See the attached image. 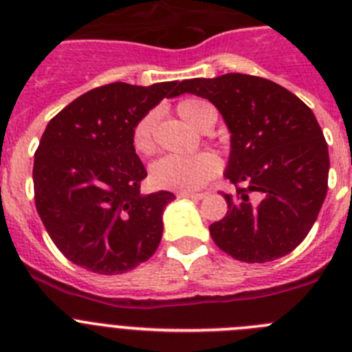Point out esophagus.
<instances>
[{"label":"esophagus","instance_id":"esophagus-1","mask_svg":"<svg viewBox=\"0 0 352 352\" xmlns=\"http://www.w3.org/2000/svg\"><path fill=\"white\" fill-rule=\"evenodd\" d=\"M179 198H189V199H201L205 198V192H179Z\"/></svg>","mask_w":352,"mask_h":352}]
</instances>
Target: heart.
<instances>
[{"label": "heart", "instance_id": "b5f03b06", "mask_svg": "<svg viewBox=\"0 0 352 352\" xmlns=\"http://www.w3.org/2000/svg\"><path fill=\"white\" fill-rule=\"evenodd\" d=\"M207 103L201 100H182L177 105V113L182 117L188 124L199 128L201 124V113L207 109ZM154 116L147 113L135 124L131 133V145L135 153L140 156H148L154 153ZM221 161L212 153H198L189 156H168L160 157L151 164L148 179L157 189H168V191H196L204 188L205 184L219 173Z\"/></svg>", "mask_w": 352, "mask_h": 352}]
</instances>
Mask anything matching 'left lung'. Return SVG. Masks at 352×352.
<instances>
[{"mask_svg":"<svg viewBox=\"0 0 352 352\" xmlns=\"http://www.w3.org/2000/svg\"><path fill=\"white\" fill-rule=\"evenodd\" d=\"M177 91L210 101L231 133L224 177L236 195H224L226 215L208 228L215 245L245 263L289 254L316 223L328 191V145L312 110L254 75L189 78Z\"/></svg>","mask_w":352,"mask_h":352,"instance_id":"1","label":"left lung"}]
</instances>
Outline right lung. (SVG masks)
<instances>
[{
  "mask_svg": "<svg viewBox=\"0 0 352 352\" xmlns=\"http://www.w3.org/2000/svg\"><path fill=\"white\" fill-rule=\"evenodd\" d=\"M175 96L177 80L113 82L78 96L47 124L34 153V204L52 242L78 267L124 274L156 252L175 195H142L147 172L131 133L163 98Z\"/></svg>",
  "mask_w": 352,
  "mask_h": 352,
  "instance_id": "add662e5",
  "label": "right lung"
}]
</instances>
